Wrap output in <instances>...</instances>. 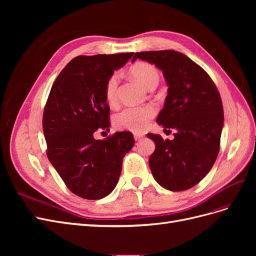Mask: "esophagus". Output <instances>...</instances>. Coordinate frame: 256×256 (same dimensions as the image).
I'll return each instance as SVG.
<instances>
[{
	"label": "esophagus",
	"instance_id": "esophagus-1",
	"mask_svg": "<svg viewBox=\"0 0 256 256\" xmlns=\"http://www.w3.org/2000/svg\"><path fill=\"white\" fill-rule=\"evenodd\" d=\"M134 138L136 141H140L141 138H143V134H134Z\"/></svg>",
	"mask_w": 256,
	"mask_h": 256
}]
</instances>
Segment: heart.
<instances>
[{"label": "heart", "instance_id": "obj_1", "mask_svg": "<svg viewBox=\"0 0 256 256\" xmlns=\"http://www.w3.org/2000/svg\"><path fill=\"white\" fill-rule=\"evenodd\" d=\"M130 74L140 82L143 86L150 88L152 84L159 81V74L154 66L145 62L134 64L130 68ZM120 76L118 74H113L106 81L104 95L106 102L113 104L118 97ZM156 114V109L152 106H127L115 115L114 124L116 128L122 130L142 132L150 126V120Z\"/></svg>", "mask_w": 256, "mask_h": 256}]
</instances>
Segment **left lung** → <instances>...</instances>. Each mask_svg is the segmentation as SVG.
<instances>
[{
  "label": "left lung",
  "instance_id": "8db88e82",
  "mask_svg": "<svg viewBox=\"0 0 256 256\" xmlns=\"http://www.w3.org/2000/svg\"><path fill=\"white\" fill-rule=\"evenodd\" d=\"M136 58L164 72L168 88L157 122L164 131H176L174 140L147 134L156 144L150 171L161 187L188 190L208 174L218 156L224 122L220 94L204 69L180 52H136L132 62Z\"/></svg>",
  "mask_w": 256,
  "mask_h": 256
}]
</instances>
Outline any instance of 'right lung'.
<instances>
[{
	"label": "right lung",
	"instance_id": "add662e5",
	"mask_svg": "<svg viewBox=\"0 0 256 256\" xmlns=\"http://www.w3.org/2000/svg\"><path fill=\"white\" fill-rule=\"evenodd\" d=\"M134 52L80 56L54 81L42 118L47 154L67 188L86 200H100L114 190L122 158L132 148L129 131L96 140L98 129H109L110 108L104 88L114 70Z\"/></svg>",
	"mask_w": 256,
	"mask_h": 256
}]
</instances>
